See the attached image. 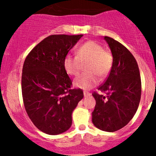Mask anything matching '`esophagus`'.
<instances>
[{"instance_id": "1", "label": "esophagus", "mask_w": 156, "mask_h": 156, "mask_svg": "<svg viewBox=\"0 0 156 156\" xmlns=\"http://www.w3.org/2000/svg\"><path fill=\"white\" fill-rule=\"evenodd\" d=\"M83 93H84V96H85V97H88V96L90 95V93L87 92V91H84Z\"/></svg>"}]
</instances>
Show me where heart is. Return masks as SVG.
<instances>
[{
  "label": "heart",
  "mask_w": 156,
  "mask_h": 156,
  "mask_svg": "<svg viewBox=\"0 0 156 156\" xmlns=\"http://www.w3.org/2000/svg\"><path fill=\"white\" fill-rule=\"evenodd\" d=\"M113 57L109 50L104 49L102 45L94 40H90L80 45L76 55H67L63 65L67 73L72 76L80 73L83 65L86 73L80 75L74 80L75 86L83 89L94 87L99 82V77H106L111 72Z\"/></svg>",
  "instance_id": "b5f03b06"
}]
</instances>
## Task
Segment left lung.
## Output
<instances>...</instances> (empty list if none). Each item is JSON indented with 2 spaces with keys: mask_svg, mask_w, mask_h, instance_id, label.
I'll return each mask as SVG.
<instances>
[{
  "mask_svg": "<svg viewBox=\"0 0 156 156\" xmlns=\"http://www.w3.org/2000/svg\"><path fill=\"white\" fill-rule=\"evenodd\" d=\"M109 45L113 63L111 72L94 91L96 105L92 113L94 125L101 130L115 132L128 124L137 111L141 94V82L137 62L127 48L116 40L104 37Z\"/></svg>",
  "mask_w": 156,
  "mask_h": 156,
  "instance_id": "obj_1",
  "label": "left lung"
}]
</instances>
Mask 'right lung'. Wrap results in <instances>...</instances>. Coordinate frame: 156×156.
Instances as JSON below:
<instances>
[{
    "label": "right lung",
    "mask_w": 156,
    "mask_h": 156,
    "mask_svg": "<svg viewBox=\"0 0 156 156\" xmlns=\"http://www.w3.org/2000/svg\"><path fill=\"white\" fill-rule=\"evenodd\" d=\"M83 37L52 34L33 48L23 66L21 89L28 116L37 128L48 135L66 132L71 114L84 97L64 68V58Z\"/></svg>",
    "instance_id": "add662e5"
}]
</instances>
